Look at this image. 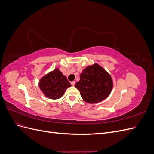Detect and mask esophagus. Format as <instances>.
Segmentation results:
<instances>
[{
    "label": "esophagus",
    "mask_w": 154,
    "mask_h": 154,
    "mask_svg": "<svg viewBox=\"0 0 154 154\" xmlns=\"http://www.w3.org/2000/svg\"><path fill=\"white\" fill-rule=\"evenodd\" d=\"M71 85H72V86H74V85H75V82H74V81H72V82H71Z\"/></svg>",
    "instance_id": "34e87169"
}]
</instances>
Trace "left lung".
Segmentation results:
<instances>
[{"label": "left lung", "mask_w": 154, "mask_h": 154, "mask_svg": "<svg viewBox=\"0 0 154 154\" xmlns=\"http://www.w3.org/2000/svg\"><path fill=\"white\" fill-rule=\"evenodd\" d=\"M113 85V80L110 74L95 63L83 70L80 80L76 83L75 87L80 92L83 101L94 104L107 98Z\"/></svg>", "instance_id": "left-lung-1"}]
</instances>
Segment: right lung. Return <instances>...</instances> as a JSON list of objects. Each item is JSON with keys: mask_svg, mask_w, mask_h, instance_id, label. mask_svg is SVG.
Instances as JSON below:
<instances>
[{"mask_svg": "<svg viewBox=\"0 0 154 154\" xmlns=\"http://www.w3.org/2000/svg\"><path fill=\"white\" fill-rule=\"evenodd\" d=\"M38 86L46 97L57 100L63 96L71 84L59 69L56 68L40 79Z\"/></svg>", "mask_w": 154, "mask_h": 154, "instance_id": "right-lung-1", "label": "right lung"}]
</instances>
